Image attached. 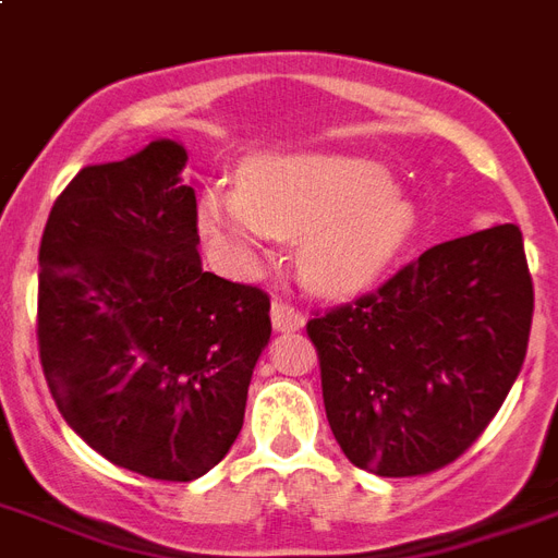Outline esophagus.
Wrapping results in <instances>:
<instances>
[{
  "instance_id": "1",
  "label": "esophagus",
  "mask_w": 558,
  "mask_h": 558,
  "mask_svg": "<svg viewBox=\"0 0 558 558\" xmlns=\"http://www.w3.org/2000/svg\"><path fill=\"white\" fill-rule=\"evenodd\" d=\"M271 325L280 333H289V330H301L304 327V316L292 304H287V301H275L271 304Z\"/></svg>"
}]
</instances>
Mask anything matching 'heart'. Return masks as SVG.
<instances>
[{
    "instance_id": "1",
    "label": "heart",
    "mask_w": 558,
    "mask_h": 558,
    "mask_svg": "<svg viewBox=\"0 0 558 558\" xmlns=\"http://www.w3.org/2000/svg\"><path fill=\"white\" fill-rule=\"evenodd\" d=\"M204 236L228 260L257 269L275 236L298 240V271L322 295H356L380 278L412 231V207L372 160L260 155L240 186H210L198 202Z\"/></svg>"
}]
</instances>
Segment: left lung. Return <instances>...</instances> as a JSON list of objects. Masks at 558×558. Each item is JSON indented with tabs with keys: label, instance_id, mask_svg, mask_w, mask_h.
Here are the masks:
<instances>
[{
	"label": "left lung",
	"instance_id": "obj_1",
	"mask_svg": "<svg viewBox=\"0 0 558 558\" xmlns=\"http://www.w3.org/2000/svg\"><path fill=\"white\" fill-rule=\"evenodd\" d=\"M530 325L515 225L433 245L374 292L316 313L307 336L342 453L380 477L450 465L504 407Z\"/></svg>",
	"mask_w": 558,
	"mask_h": 558
}]
</instances>
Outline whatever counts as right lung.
I'll return each instance as SVG.
<instances>
[{"instance_id":"add662e5","label":"right lung","mask_w":558,"mask_h":558,"mask_svg":"<svg viewBox=\"0 0 558 558\" xmlns=\"http://www.w3.org/2000/svg\"><path fill=\"white\" fill-rule=\"evenodd\" d=\"M184 146L84 166L40 240L37 348L72 430L113 465L190 483L245 418L269 295L202 269Z\"/></svg>"}]
</instances>
